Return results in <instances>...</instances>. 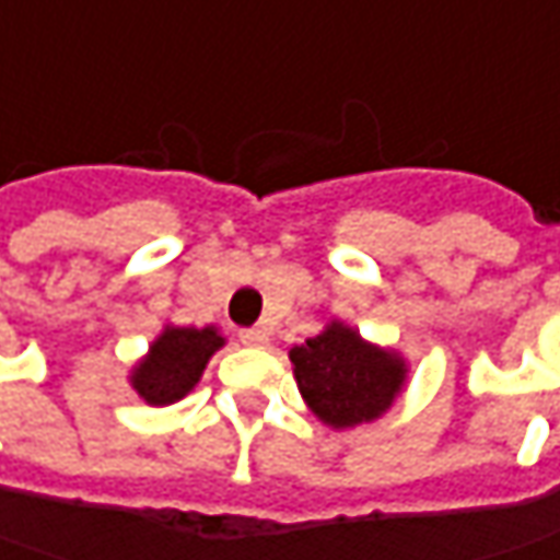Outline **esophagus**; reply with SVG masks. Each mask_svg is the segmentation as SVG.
<instances>
[{"mask_svg": "<svg viewBox=\"0 0 560 560\" xmlns=\"http://www.w3.org/2000/svg\"><path fill=\"white\" fill-rule=\"evenodd\" d=\"M237 338H241V345H247V348H266V345H269V335H266L262 328H244V331H237Z\"/></svg>", "mask_w": 560, "mask_h": 560, "instance_id": "34e87169", "label": "esophagus"}]
</instances>
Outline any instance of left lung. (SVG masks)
I'll return each instance as SVG.
<instances>
[{
	"instance_id": "obj_1",
	"label": "left lung",
	"mask_w": 560,
	"mask_h": 560,
	"mask_svg": "<svg viewBox=\"0 0 560 560\" xmlns=\"http://www.w3.org/2000/svg\"><path fill=\"white\" fill-rule=\"evenodd\" d=\"M288 357L301 398L313 417L331 429L378 420L398 401L410 376L407 360L395 348L366 341L341 319H331L319 335L294 345Z\"/></svg>"
}]
</instances>
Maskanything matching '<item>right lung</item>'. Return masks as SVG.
Returning a JSON list of instances; mask_svg holds the SVG:
<instances>
[{
  "label": "right lung",
  "mask_w": 560,
  "mask_h": 560,
  "mask_svg": "<svg viewBox=\"0 0 560 560\" xmlns=\"http://www.w3.org/2000/svg\"><path fill=\"white\" fill-rule=\"evenodd\" d=\"M225 348V335L215 326H162L150 351L131 366L128 382L150 407L182 401L197 388L212 353Z\"/></svg>",
  "instance_id": "add662e5"
}]
</instances>
